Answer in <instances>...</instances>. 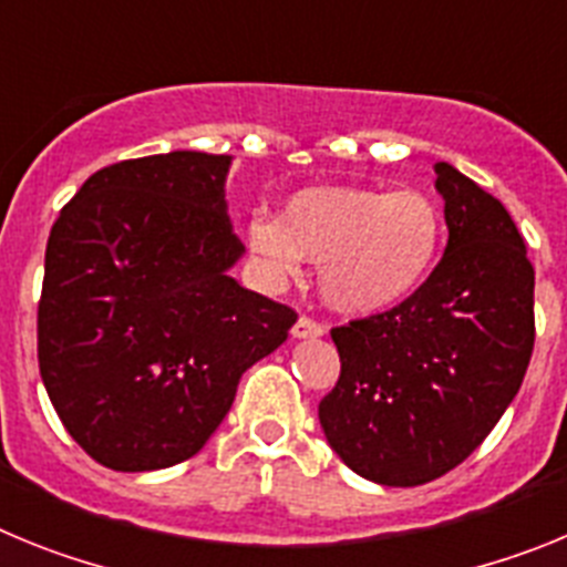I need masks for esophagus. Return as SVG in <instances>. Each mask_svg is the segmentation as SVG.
Segmentation results:
<instances>
[{
  "mask_svg": "<svg viewBox=\"0 0 567 567\" xmlns=\"http://www.w3.org/2000/svg\"><path fill=\"white\" fill-rule=\"evenodd\" d=\"M327 332V327H323V323H318V320L315 318H307V315H300L298 320H295V327H292V334L295 338H320V334Z\"/></svg>",
  "mask_w": 567,
  "mask_h": 567,
  "instance_id": "esophagus-1",
  "label": "esophagus"
}]
</instances>
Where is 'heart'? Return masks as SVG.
<instances>
[{"label": "heart", "mask_w": 567, "mask_h": 567, "mask_svg": "<svg viewBox=\"0 0 567 567\" xmlns=\"http://www.w3.org/2000/svg\"><path fill=\"white\" fill-rule=\"evenodd\" d=\"M443 213L420 189L312 187L280 218L255 215L249 247L278 278L320 264V289L343 312L392 307L429 278L443 247Z\"/></svg>", "instance_id": "1"}]
</instances>
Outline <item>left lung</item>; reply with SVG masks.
Segmentation results:
<instances>
[{"mask_svg":"<svg viewBox=\"0 0 567 567\" xmlns=\"http://www.w3.org/2000/svg\"><path fill=\"white\" fill-rule=\"evenodd\" d=\"M449 244L389 312L332 329L340 378L320 400L329 445L380 485L457 468L497 425L534 352V267L508 209L437 162Z\"/></svg>","mask_w":567,"mask_h":567,"instance_id":"1","label":"left lung"}]
</instances>
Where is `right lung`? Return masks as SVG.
<instances>
[{"mask_svg": "<svg viewBox=\"0 0 567 567\" xmlns=\"http://www.w3.org/2000/svg\"><path fill=\"white\" fill-rule=\"evenodd\" d=\"M229 155L175 150L110 164L50 229L39 372L68 434L113 471H155L204 449L240 374L298 312L244 289L224 202Z\"/></svg>", "mask_w": 567, "mask_h": 567, "instance_id": "1", "label": "right lung"}]
</instances>
